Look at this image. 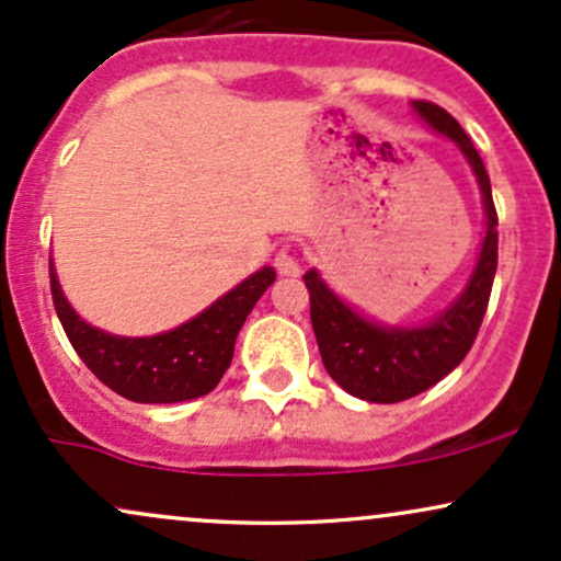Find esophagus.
I'll list each match as a JSON object with an SVG mask.
<instances>
[{
  "mask_svg": "<svg viewBox=\"0 0 561 561\" xmlns=\"http://www.w3.org/2000/svg\"><path fill=\"white\" fill-rule=\"evenodd\" d=\"M274 266L282 276H298L300 274V263L293 253H289V250H279V253H276Z\"/></svg>",
  "mask_w": 561,
  "mask_h": 561,
  "instance_id": "1",
  "label": "esophagus"
}]
</instances>
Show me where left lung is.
Returning a JSON list of instances; mask_svg holds the SVG:
<instances>
[{
	"label": "left lung",
	"mask_w": 561,
	"mask_h": 561,
	"mask_svg": "<svg viewBox=\"0 0 561 561\" xmlns=\"http://www.w3.org/2000/svg\"><path fill=\"white\" fill-rule=\"evenodd\" d=\"M411 107L435 134L454 141L472 169L485 210V237L465 289L422 324H379L340 298L317 268L302 274L311 293V324L324 369L345 392L369 403H398L420 396L465 362L485 317L499 266L491 179L472 139L454 115L433 102L416 100Z\"/></svg>",
	"instance_id": "obj_1"
}]
</instances>
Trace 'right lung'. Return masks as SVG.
Listing matches in <instances>:
<instances>
[{"instance_id":"right-lung-1","label":"right lung","mask_w":561,"mask_h":561,"mask_svg":"<svg viewBox=\"0 0 561 561\" xmlns=\"http://www.w3.org/2000/svg\"><path fill=\"white\" fill-rule=\"evenodd\" d=\"M274 279V268L263 266L176 330L121 337L87 324L73 311L49 261L53 300L70 345L100 382L137 403H179L208 396L229 369L244 319Z\"/></svg>"}]
</instances>
